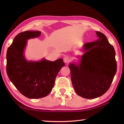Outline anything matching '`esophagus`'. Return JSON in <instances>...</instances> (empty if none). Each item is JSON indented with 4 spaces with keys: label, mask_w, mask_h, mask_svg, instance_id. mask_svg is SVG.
Returning a JSON list of instances; mask_svg holds the SVG:
<instances>
[{
    "label": "esophagus",
    "mask_w": 124,
    "mask_h": 124,
    "mask_svg": "<svg viewBox=\"0 0 124 124\" xmlns=\"http://www.w3.org/2000/svg\"><path fill=\"white\" fill-rule=\"evenodd\" d=\"M63 61H64V62L65 63H67L69 62V61H70V58H69V57L68 56H64V59H63Z\"/></svg>",
    "instance_id": "34e87169"
}]
</instances>
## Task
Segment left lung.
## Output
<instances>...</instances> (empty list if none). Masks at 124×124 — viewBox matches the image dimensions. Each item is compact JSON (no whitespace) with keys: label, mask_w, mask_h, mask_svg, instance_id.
<instances>
[{"label":"left lung","mask_w":124,"mask_h":124,"mask_svg":"<svg viewBox=\"0 0 124 124\" xmlns=\"http://www.w3.org/2000/svg\"><path fill=\"white\" fill-rule=\"evenodd\" d=\"M98 40L84 45L85 51L79 64L70 63L71 79L76 93L95 99L108 90L117 71L116 53L103 33L96 31Z\"/></svg>","instance_id":"obj_1"}]
</instances>
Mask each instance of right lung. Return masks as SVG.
<instances>
[{
    "label": "right lung",
    "instance_id": "add662e5",
    "mask_svg": "<svg viewBox=\"0 0 124 124\" xmlns=\"http://www.w3.org/2000/svg\"><path fill=\"white\" fill-rule=\"evenodd\" d=\"M39 31H26L15 37L8 48L6 71L9 80L18 91L29 99L46 96L53 88L55 79L64 66L62 59L50 61L26 60L23 54L28 39L40 36Z\"/></svg>",
    "mask_w": 124,
    "mask_h": 124
}]
</instances>
